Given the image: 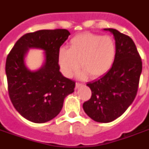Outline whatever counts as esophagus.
<instances>
[{
  "label": "esophagus",
  "mask_w": 149,
  "mask_h": 149,
  "mask_svg": "<svg viewBox=\"0 0 149 149\" xmlns=\"http://www.w3.org/2000/svg\"><path fill=\"white\" fill-rule=\"evenodd\" d=\"M83 84H80V83H76V88H79V86H81Z\"/></svg>",
  "instance_id": "34e87169"
}]
</instances>
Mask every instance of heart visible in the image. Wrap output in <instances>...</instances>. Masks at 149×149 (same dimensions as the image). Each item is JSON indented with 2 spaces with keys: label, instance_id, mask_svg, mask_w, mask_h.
I'll return each instance as SVG.
<instances>
[{
  "label": "heart",
  "instance_id": "obj_1",
  "mask_svg": "<svg viewBox=\"0 0 149 149\" xmlns=\"http://www.w3.org/2000/svg\"><path fill=\"white\" fill-rule=\"evenodd\" d=\"M117 56V45L111 36L85 32L74 36L70 49L61 48L58 54V65L65 77H72L79 68L84 70L79 77H99L113 66Z\"/></svg>",
  "mask_w": 149,
  "mask_h": 149
}]
</instances>
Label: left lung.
Listing matches in <instances>:
<instances>
[{
    "label": "left lung",
    "instance_id": "1",
    "mask_svg": "<svg viewBox=\"0 0 149 149\" xmlns=\"http://www.w3.org/2000/svg\"><path fill=\"white\" fill-rule=\"evenodd\" d=\"M117 56L113 66L99 79L86 84L91 98L83 104L85 113L97 122L113 121L125 113L134 101L139 88L142 63L135 44L129 36L113 29Z\"/></svg>",
    "mask_w": 149,
    "mask_h": 149
}]
</instances>
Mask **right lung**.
Instances as JSON below:
<instances>
[{
  "label": "right lung",
  "instance_id": "1",
  "mask_svg": "<svg viewBox=\"0 0 149 149\" xmlns=\"http://www.w3.org/2000/svg\"><path fill=\"white\" fill-rule=\"evenodd\" d=\"M70 33L66 29L39 30L17 41L6 60L8 93L15 108L25 119L45 123L58 115L65 97L74 92L75 83L59 71L58 54ZM30 48L44 51L40 69L31 71L24 58Z\"/></svg>",
  "mask_w": 149,
  "mask_h": 149
}]
</instances>
